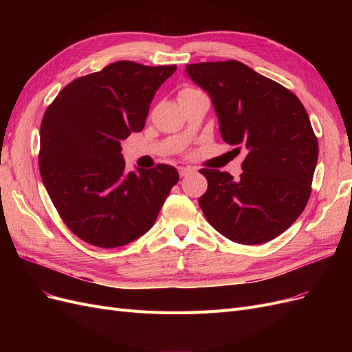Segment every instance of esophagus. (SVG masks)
<instances>
[{
    "instance_id": "obj_1",
    "label": "esophagus",
    "mask_w": 352,
    "mask_h": 352,
    "mask_svg": "<svg viewBox=\"0 0 352 352\" xmlns=\"http://www.w3.org/2000/svg\"><path fill=\"white\" fill-rule=\"evenodd\" d=\"M194 172H195V170H194L192 167H180V168H179V175H180V177L188 176V175L194 173Z\"/></svg>"
}]
</instances>
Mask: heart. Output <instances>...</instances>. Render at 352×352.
<instances>
[{
  "label": "heart",
  "instance_id": "1",
  "mask_svg": "<svg viewBox=\"0 0 352 352\" xmlns=\"http://www.w3.org/2000/svg\"><path fill=\"white\" fill-rule=\"evenodd\" d=\"M192 91H197V89H194V88H189V87H185V88L180 89L179 95H180V94H186V92H192Z\"/></svg>",
  "mask_w": 352,
  "mask_h": 352
}]
</instances>
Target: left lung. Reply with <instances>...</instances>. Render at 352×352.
<instances>
[{"instance_id":"obj_1","label":"left lung","mask_w":352,"mask_h":352,"mask_svg":"<svg viewBox=\"0 0 352 352\" xmlns=\"http://www.w3.org/2000/svg\"><path fill=\"white\" fill-rule=\"evenodd\" d=\"M214 105L223 141L247 150L239 179L201 168L208 188L198 204L228 239L258 245L278 238L311 195L318 142L296 95L236 60L186 66Z\"/></svg>"}]
</instances>
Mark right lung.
I'll return each instance as SVG.
<instances>
[{"label":"right lung","mask_w":352,"mask_h":352,"mask_svg":"<svg viewBox=\"0 0 352 352\" xmlns=\"http://www.w3.org/2000/svg\"><path fill=\"white\" fill-rule=\"evenodd\" d=\"M176 66L116 61L72 80L41 123L39 172L65 225L82 241L117 248L150 230L177 170L124 172L120 142L141 132L157 89Z\"/></svg>","instance_id":"1"}]
</instances>
